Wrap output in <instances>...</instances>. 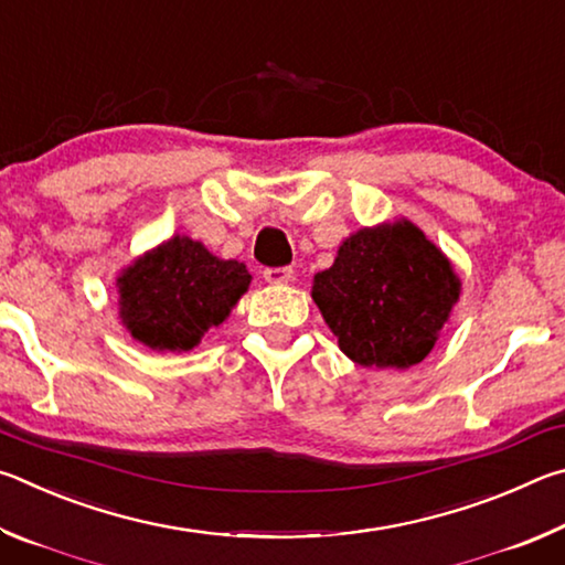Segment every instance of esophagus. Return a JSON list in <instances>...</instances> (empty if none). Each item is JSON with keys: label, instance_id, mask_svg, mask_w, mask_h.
I'll return each mask as SVG.
<instances>
[{"label": "esophagus", "instance_id": "1", "mask_svg": "<svg viewBox=\"0 0 565 565\" xmlns=\"http://www.w3.org/2000/svg\"><path fill=\"white\" fill-rule=\"evenodd\" d=\"M264 279L274 284V286H281V284H289L294 281V269L289 266H276V269H264Z\"/></svg>", "mask_w": 565, "mask_h": 565}]
</instances>
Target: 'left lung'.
Returning a JSON list of instances; mask_svg holds the SVG:
<instances>
[{"label": "left lung", "mask_w": 565, "mask_h": 565, "mask_svg": "<svg viewBox=\"0 0 565 565\" xmlns=\"http://www.w3.org/2000/svg\"><path fill=\"white\" fill-rule=\"evenodd\" d=\"M461 296L448 256L408 218L343 238L311 299L339 349L359 366L411 369L431 353Z\"/></svg>", "instance_id": "8db88e82"}]
</instances>
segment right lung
Listing matches in <instances>:
<instances>
[{"instance_id":"obj_1","label":"right lung","mask_w":565,"mask_h":565,"mask_svg":"<svg viewBox=\"0 0 565 565\" xmlns=\"http://www.w3.org/2000/svg\"><path fill=\"white\" fill-rule=\"evenodd\" d=\"M248 284L246 264L218 259L202 242L174 234L117 276L121 327L151 351H191L226 321Z\"/></svg>"}]
</instances>
